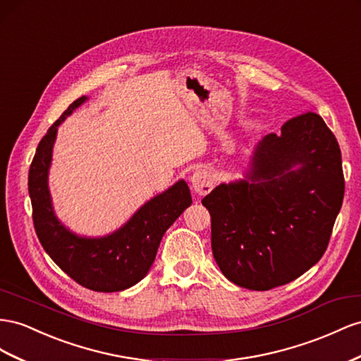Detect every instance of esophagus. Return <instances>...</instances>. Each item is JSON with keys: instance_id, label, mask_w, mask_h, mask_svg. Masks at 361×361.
<instances>
[{"instance_id": "1", "label": "esophagus", "mask_w": 361, "mask_h": 361, "mask_svg": "<svg viewBox=\"0 0 361 361\" xmlns=\"http://www.w3.org/2000/svg\"><path fill=\"white\" fill-rule=\"evenodd\" d=\"M191 183L197 196H204V194H208L214 187L212 173L208 169H197L192 173Z\"/></svg>"}]
</instances>
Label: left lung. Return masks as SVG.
I'll list each match as a JSON object with an SVG mask.
<instances>
[{
  "mask_svg": "<svg viewBox=\"0 0 361 361\" xmlns=\"http://www.w3.org/2000/svg\"><path fill=\"white\" fill-rule=\"evenodd\" d=\"M343 194L342 153L322 116L288 120L255 145L245 179L202 200L221 274L258 291L295 281L325 253Z\"/></svg>",
  "mask_w": 361,
  "mask_h": 361,
  "instance_id": "8db88e82",
  "label": "left lung"
}]
</instances>
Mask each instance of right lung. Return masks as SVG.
<instances>
[{"label":"right lung","instance_id":"right-lung-1","mask_svg":"<svg viewBox=\"0 0 361 361\" xmlns=\"http://www.w3.org/2000/svg\"><path fill=\"white\" fill-rule=\"evenodd\" d=\"M86 100L83 95L68 106L39 142L28 171V194L37 238L50 258L80 286L112 293L138 284L149 274L165 231L192 199L187 182L180 179L145 202L121 228L104 237L77 235L61 223L48 188L53 145L61 123Z\"/></svg>","mask_w":361,"mask_h":361}]
</instances>
